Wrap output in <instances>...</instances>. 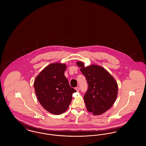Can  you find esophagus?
I'll list each match as a JSON object with an SVG mask.
<instances>
[{"label":"esophagus","mask_w":146,"mask_h":146,"mask_svg":"<svg viewBox=\"0 0 146 146\" xmlns=\"http://www.w3.org/2000/svg\"><path fill=\"white\" fill-rule=\"evenodd\" d=\"M75 89H76V90L77 92L79 91V87H76V88H75Z\"/></svg>","instance_id":"1"}]
</instances>
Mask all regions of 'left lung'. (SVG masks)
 Wrapping results in <instances>:
<instances>
[{"label": "left lung", "instance_id": "8db88e82", "mask_svg": "<svg viewBox=\"0 0 146 146\" xmlns=\"http://www.w3.org/2000/svg\"><path fill=\"white\" fill-rule=\"evenodd\" d=\"M77 65L85 76L88 85L84 100L87 110L94 115H100L111 108L116 100L118 84L114 78L102 67L92 64L84 67V63Z\"/></svg>", "mask_w": 146, "mask_h": 146}]
</instances>
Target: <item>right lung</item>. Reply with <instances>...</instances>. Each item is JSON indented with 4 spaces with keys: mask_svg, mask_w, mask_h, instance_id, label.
Here are the masks:
<instances>
[{
    "mask_svg": "<svg viewBox=\"0 0 146 146\" xmlns=\"http://www.w3.org/2000/svg\"><path fill=\"white\" fill-rule=\"evenodd\" d=\"M66 67L65 64L51 63L35 79L34 87L38 101L45 110L53 114L59 115L66 111L73 93L76 92L64 76Z\"/></svg>",
    "mask_w": 146,
    "mask_h": 146,
    "instance_id": "obj_1",
    "label": "right lung"
}]
</instances>
